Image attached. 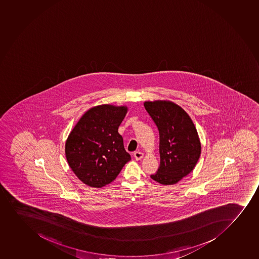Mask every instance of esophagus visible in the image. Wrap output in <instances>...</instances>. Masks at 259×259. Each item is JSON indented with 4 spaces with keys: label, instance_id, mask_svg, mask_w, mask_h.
Returning <instances> with one entry per match:
<instances>
[{
    "label": "esophagus",
    "instance_id": "1",
    "mask_svg": "<svg viewBox=\"0 0 259 259\" xmlns=\"http://www.w3.org/2000/svg\"><path fill=\"white\" fill-rule=\"evenodd\" d=\"M143 156H144V154L142 152H140V151H136V152H134V157L136 160H141L143 158Z\"/></svg>",
    "mask_w": 259,
    "mask_h": 259
}]
</instances>
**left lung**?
I'll return each mask as SVG.
<instances>
[{
	"label": "left lung",
	"mask_w": 259,
	"mask_h": 259,
	"mask_svg": "<svg viewBox=\"0 0 259 259\" xmlns=\"http://www.w3.org/2000/svg\"><path fill=\"white\" fill-rule=\"evenodd\" d=\"M144 106L158 128L160 139V166L150 178L165 186L178 183L200 156L198 132L187 112L172 102L148 101Z\"/></svg>",
	"instance_id": "obj_1"
}]
</instances>
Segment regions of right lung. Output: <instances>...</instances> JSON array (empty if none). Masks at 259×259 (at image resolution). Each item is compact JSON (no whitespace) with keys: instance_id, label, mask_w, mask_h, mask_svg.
Here are the masks:
<instances>
[{"instance_id":"right-lung-1","label":"right lung","mask_w":259,"mask_h":259,"mask_svg":"<svg viewBox=\"0 0 259 259\" xmlns=\"http://www.w3.org/2000/svg\"><path fill=\"white\" fill-rule=\"evenodd\" d=\"M126 106H96L81 117L65 145L67 162L83 183L103 187L114 181L131 156L118 128Z\"/></svg>"}]
</instances>
